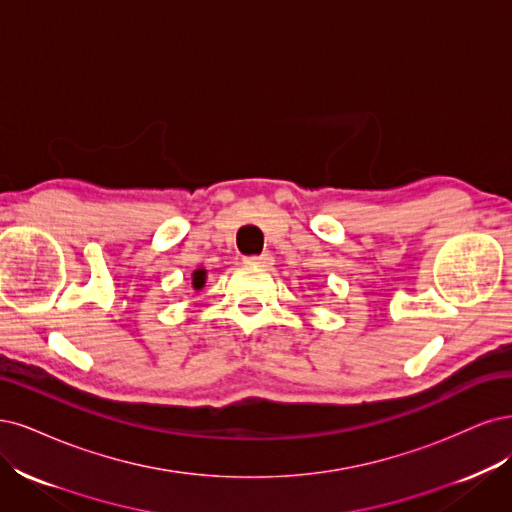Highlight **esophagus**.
I'll return each mask as SVG.
<instances>
[{"mask_svg": "<svg viewBox=\"0 0 512 512\" xmlns=\"http://www.w3.org/2000/svg\"><path fill=\"white\" fill-rule=\"evenodd\" d=\"M246 261L249 263H255V266H261V268H270L274 263V257L270 253H261V255H253V257H246Z\"/></svg>", "mask_w": 512, "mask_h": 512, "instance_id": "1", "label": "esophagus"}]
</instances>
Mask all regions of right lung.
<instances>
[{
	"instance_id": "obj_1",
	"label": "right lung",
	"mask_w": 512,
	"mask_h": 512,
	"mask_svg": "<svg viewBox=\"0 0 512 512\" xmlns=\"http://www.w3.org/2000/svg\"><path fill=\"white\" fill-rule=\"evenodd\" d=\"M204 278H206V272H204V270H197V272L193 274V287H195V289L204 287Z\"/></svg>"
}]
</instances>
